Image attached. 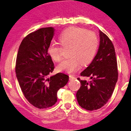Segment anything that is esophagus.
<instances>
[{
  "label": "esophagus",
  "mask_w": 131,
  "mask_h": 131,
  "mask_svg": "<svg viewBox=\"0 0 131 131\" xmlns=\"http://www.w3.org/2000/svg\"><path fill=\"white\" fill-rule=\"evenodd\" d=\"M69 78H70V80H75V78L73 75H70Z\"/></svg>",
  "instance_id": "34e87169"
}]
</instances>
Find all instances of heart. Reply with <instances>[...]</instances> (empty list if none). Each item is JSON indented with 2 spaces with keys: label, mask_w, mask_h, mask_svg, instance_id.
<instances>
[{
  "label": "heart",
  "mask_w": 131,
  "mask_h": 131,
  "mask_svg": "<svg viewBox=\"0 0 131 131\" xmlns=\"http://www.w3.org/2000/svg\"><path fill=\"white\" fill-rule=\"evenodd\" d=\"M59 40L63 47H70V57L63 60L57 67L59 71L67 73L77 71L82 64L87 65L91 63L96 54L99 45L98 37L95 32L79 27H71L64 30L60 35ZM48 50L53 60H61L63 48L57 43L51 42Z\"/></svg>",
  "instance_id": "heart-1"
}]
</instances>
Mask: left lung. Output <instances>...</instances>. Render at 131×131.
I'll list each match as a JSON object with an SVG mask.
<instances>
[{
  "mask_svg": "<svg viewBox=\"0 0 131 131\" xmlns=\"http://www.w3.org/2000/svg\"><path fill=\"white\" fill-rule=\"evenodd\" d=\"M100 45L97 54L89 66L81 73L90 77L89 82L81 80L77 92L78 104L87 110L101 108L110 99L118 80L117 62L114 45L106 34L99 30Z\"/></svg>",
  "mask_w": 131,
  "mask_h": 131,
  "instance_id": "1",
  "label": "left lung"
}]
</instances>
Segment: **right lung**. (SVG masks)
<instances>
[{
  "label": "right lung",
  "mask_w": 131,
  "mask_h": 131,
  "mask_svg": "<svg viewBox=\"0 0 131 131\" xmlns=\"http://www.w3.org/2000/svg\"><path fill=\"white\" fill-rule=\"evenodd\" d=\"M54 31L53 27H46L28 34L21 42L17 56L16 73L19 85L28 101L40 109L57 102V91L69 80L63 73L49 76L54 68L48 50Z\"/></svg>",
  "instance_id": "1"
}]
</instances>
